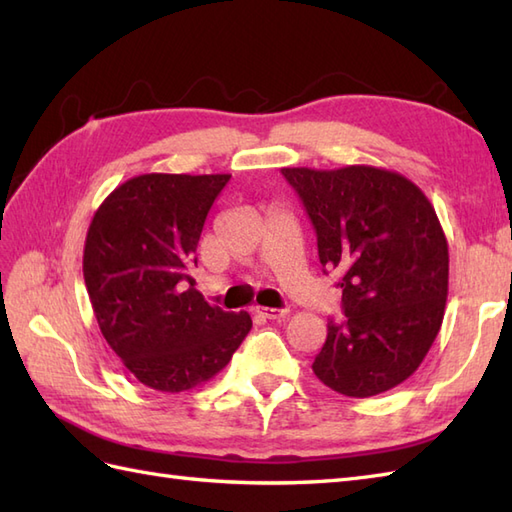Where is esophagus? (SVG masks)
<instances>
[{
	"instance_id": "obj_1",
	"label": "esophagus",
	"mask_w": 512,
	"mask_h": 512,
	"mask_svg": "<svg viewBox=\"0 0 512 512\" xmlns=\"http://www.w3.org/2000/svg\"><path fill=\"white\" fill-rule=\"evenodd\" d=\"M254 313L265 317V319H286L289 317V310L286 308H263V306H256Z\"/></svg>"
}]
</instances>
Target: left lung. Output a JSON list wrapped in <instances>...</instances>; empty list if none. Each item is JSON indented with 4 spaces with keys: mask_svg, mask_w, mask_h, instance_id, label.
Segmentation results:
<instances>
[{
    "mask_svg": "<svg viewBox=\"0 0 512 512\" xmlns=\"http://www.w3.org/2000/svg\"><path fill=\"white\" fill-rule=\"evenodd\" d=\"M317 232L323 273L336 271L345 319L328 321L315 376L371 397L413 376L441 330L450 254L430 199L395 171L284 167Z\"/></svg>",
    "mask_w": 512,
    "mask_h": 512,
    "instance_id": "1",
    "label": "left lung"
}]
</instances>
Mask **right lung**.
Returning <instances> with one entry per match:
<instances>
[{
    "label": "right lung",
    "instance_id": "right-lung-1",
    "mask_svg": "<svg viewBox=\"0 0 512 512\" xmlns=\"http://www.w3.org/2000/svg\"><path fill=\"white\" fill-rule=\"evenodd\" d=\"M228 173H143L97 208L84 243V282L106 343L141 384L189 391L230 363L252 319L210 306L191 267Z\"/></svg>",
    "mask_w": 512,
    "mask_h": 512
}]
</instances>
